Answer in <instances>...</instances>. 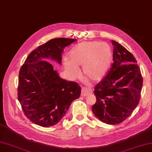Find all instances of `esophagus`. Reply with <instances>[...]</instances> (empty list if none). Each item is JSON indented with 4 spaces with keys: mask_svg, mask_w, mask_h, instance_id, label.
<instances>
[{
    "mask_svg": "<svg viewBox=\"0 0 152 152\" xmlns=\"http://www.w3.org/2000/svg\"><path fill=\"white\" fill-rule=\"evenodd\" d=\"M92 93V91L91 89H88L87 88H85V87H83V88H82V91H81V95L83 96H86L89 95V94H91Z\"/></svg>",
    "mask_w": 152,
    "mask_h": 152,
    "instance_id": "34e87169",
    "label": "esophagus"
}]
</instances>
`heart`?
Wrapping results in <instances>:
<instances>
[{
	"mask_svg": "<svg viewBox=\"0 0 152 152\" xmlns=\"http://www.w3.org/2000/svg\"><path fill=\"white\" fill-rule=\"evenodd\" d=\"M112 60V50L107 43L83 42L72 48L69 54V59L64 61V66L72 76H76L78 67L82 66L83 76L97 82L107 74Z\"/></svg>",
	"mask_w": 152,
	"mask_h": 152,
	"instance_id": "b5f03b06",
	"label": "heart"
}]
</instances>
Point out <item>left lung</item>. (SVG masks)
<instances>
[{
	"label": "left lung",
	"instance_id": "left-lung-1",
	"mask_svg": "<svg viewBox=\"0 0 152 152\" xmlns=\"http://www.w3.org/2000/svg\"><path fill=\"white\" fill-rule=\"evenodd\" d=\"M113 61L106 76L96 84L93 114L106 124H120L129 117L138 104L143 79L133 55L115 40Z\"/></svg>",
	"mask_w": 152,
	"mask_h": 152
}]
</instances>
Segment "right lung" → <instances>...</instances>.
Wrapping results in <instances>:
<instances>
[{
	"mask_svg": "<svg viewBox=\"0 0 152 152\" xmlns=\"http://www.w3.org/2000/svg\"><path fill=\"white\" fill-rule=\"evenodd\" d=\"M75 41L51 39L32 51L21 67L18 98L25 116L35 124L45 127L56 125L80 97L78 83L61 79L52 64L44 60L51 58L60 64L63 49Z\"/></svg>",
	"mask_w": 152,
	"mask_h": 152,
	"instance_id": "right-lung-1",
	"label": "right lung"
}]
</instances>
